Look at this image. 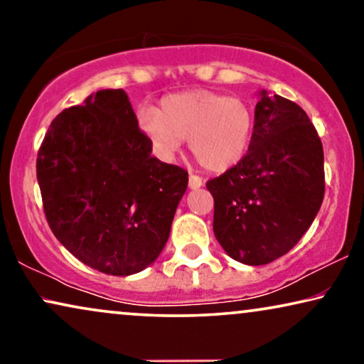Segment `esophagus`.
Returning <instances> with one entry per match:
<instances>
[{
  "mask_svg": "<svg viewBox=\"0 0 364 364\" xmlns=\"http://www.w3.org/2000/svg\"><path fill=\"white\" fill-rule=\"evenodd\" d=\"M202 186H203L202 177L196 176V173H191V177H188V187H191V188H200Z\"/></svg>",
  "mask_w": 364,
  "mask_h": 364,
  "instance_id": "esophagus-1",
  "label": "esophagus"
}]
</instances>
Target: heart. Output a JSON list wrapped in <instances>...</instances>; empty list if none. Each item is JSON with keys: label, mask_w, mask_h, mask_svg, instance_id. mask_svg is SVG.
I'll return each instance as SVG.
<instances>
[{"label": "heart", "mask_w": 364, "mask_h": 364, "mask_svg": "<svg viewBox=\"0 0 364 364\" xmlns=\"http://www.w3.org/2000/svg\"><path fill=\"white\" fill-rule=\"evenodd\" d=\"M139 126L162 157H171L188 141L197 162L208 172H225L245 157L255 116L238 97L191 91L166 97L161 109L139 112Z\"/></svg>", "instance_id": "1"}]
</instances>
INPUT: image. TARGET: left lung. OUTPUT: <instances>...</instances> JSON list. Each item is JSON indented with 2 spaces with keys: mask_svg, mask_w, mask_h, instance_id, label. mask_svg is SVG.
Here are the masks:
<instances>
[{
  "mask_svg": "<svg viewBox=\"0 0 364 364\" xmlns=\"http://www.w3.org/2000/svg\"><path fill=\"white\" fill-rule=\"evenodd\" d=\"M207 188L213 233L233 260L267 265L290 252L325 196L323 146L306 112L262 91L248 152Z\"/></svg>",
  "mask_w": 364,
  "mask_h": 364,
  "instance_id": "left-lung-1",
  "label": "left lung"
}]
</instances>
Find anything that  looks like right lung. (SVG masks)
I'll list each match as a JSON object with an SVG mask.
<instances>
[{
  "label": "right lung",
  "instance_id": "add662e5",
  "mask_svg": "<svg viewBox=\"0 0 364 364\" xmlns=\"http://www.w3.org/2000/svg\"><path fill=\"white\" fill-rule=\"evenodd\" d=\"M127 94L102 89L54 117L36 176L54 237L107 275L137 273L166 247L188 173L151 156Z\"/></svg>",
  "mask_w": 364,
  "mask_h": 364
}]
</instances>
